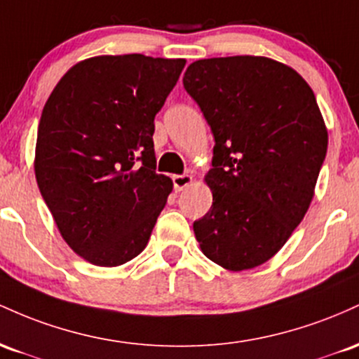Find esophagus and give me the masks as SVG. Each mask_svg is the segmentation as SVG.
Here are the masks:
<instances>
[{"mask_svg":"<svg viewBox=\"0 0 359 359\" xmlns=\"http://www.w3.org/2000/svg\"><path fill=\"white\" fill-rule=\"evenodd\" d=\"M193 183L191 175H175L172 176V184H175L176 191H183L184 188H188Z\"/></svg>","mask_w":359,"mask_h":359,"instance_id":"1","label":"esophagus"}]
</instances>
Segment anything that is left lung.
<instances>
[{"label":"left lung","mask_w":359,"mask_h":359,"mask_svg":"<svg viewBox=\"0 0 359 359\" xmlns=\"http://www.w3.org/2000/svg\"><path fill=\"white\" fill-rule=\"evenodd\" d=\"M184 90L212 128L213 201L193 224L203 255L243 271L266 263L307 213L327 152L312 88L285 64L256 55L201 59Z\"/></svg>","instance_id":"left-lung-1"}]
</instances>
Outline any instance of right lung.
<instances>
[{
  "label": "right lung",
  "mask_w": 359,
  "mask_h": 359,
  "mask_svg": "<svg viewBox=\"0 0 359 359\" xmlns=\"http://www.w3.org/2000/svg\"><path fill=\"white\" fill-rule=\"evenodd\" d=\"M187 60L98 55L72 66L42 110L35 178L62 239L96 266L144 251L172 190L156 172L154 116Z\"/></svg>",
  "instance_id": "right-lung-1"
}]
</instances>
